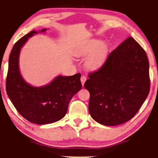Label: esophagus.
I'll return each instance as SVG.
<instances>
[{
	"label": "esophagus",
	"instance_id": "obj_1",
	"mask_svg": "<svg viewBox=\"0 0 158 158\" xmlns=\"http://www.w3.org/2000/svg\"><path fill=\"white\" fill-rule=\"evenodd\" d=\"M85 81H86V77H85V76L82 75L81 77V84H82L83 86L84 85V83H85Z\"/></svg>",
	"mask_w": 158,
	"mask_h": 158
}]
</instances>
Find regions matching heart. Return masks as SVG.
<instances>
[{"mask_svg":"<svg viewBox=\"0 0 158 158\" xmlns=\"http://www.w3.org/2000/svg\"><path fill=\"white\" fill-rule=\"evenodd\" d=\"M109 48L106 43L98 40H91L80 50V54L88 56L90 54L85 62V66L89 70H97L105 62Z\"/></svg>","mask_w":158,"mask_h":158,"instance_id":"obj_1","label":"heart"}]
</instances>
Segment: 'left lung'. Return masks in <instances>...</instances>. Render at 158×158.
I'll list each match as a JSON object with an SVG mask.
<instances>
[{
  "label": "left lung",
  "instance_id": "1",
  "mask_svg": "<svg viewBox=\"0 0 158 158\" xmlns=\"http://www.w3.org/2000/svg\"><path fill=\"white\" fill-rule=\"evenodd\" d=\"M88 77L84 87L90 94L89 112L102 125L117 126L130 120L149 93V60L132 37L121 43Z\"/></svg>",
  "mask_w": 158,
  "mask_h": 158
}]
</instances>
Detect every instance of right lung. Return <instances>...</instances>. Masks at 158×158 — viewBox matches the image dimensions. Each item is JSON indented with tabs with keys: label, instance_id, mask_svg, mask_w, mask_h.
Masks as SVG:
<instances>
[{
	"label": "right lung",
	"instance_id": "right-lung-1",
	"mask_svg": "<svg viewBox=\"0 0 158 158\" xmlns=\"http://www.w3.org/2000/svg\"><path fill=\"white\" fill-rule=\"evenodd\" d=\"M41 31H32L13 45L9 59L6 90L15 108L30 122L43 125L62 119L67 112L70 100L81 89V74L73 76L59 75L48 85L32 87L22 78L19 69V56L22 47Z\"/></svg>",
	"mask_w": 158,
	"mask_h": 158
}]
</instances>
